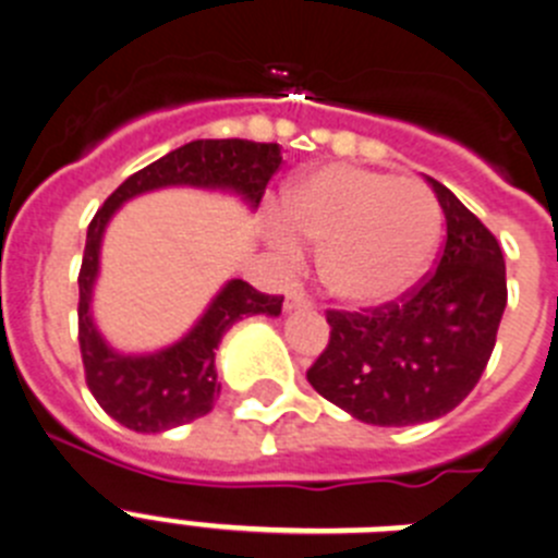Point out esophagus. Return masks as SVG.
<instances>
[{"label":"esophagus","instance_id":"1","mask_svg":"<svg viewBox=\"0 0 558 558\" xmlns=\"http://www.w3.org/2000/svg\"><path fill=\"white\" fill-rule=\"evenodd\" d=\"M310 307H313V302H310L302 290H290L288 299H284V310H288V313H293V310H310Z\"/></svg>","mask_w":558,"mask_h":558}]
</instances>
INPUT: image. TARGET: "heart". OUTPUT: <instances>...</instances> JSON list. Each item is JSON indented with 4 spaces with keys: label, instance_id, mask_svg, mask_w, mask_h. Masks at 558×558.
<instances>
[{
    "label": "heart",
    "instance_id": "b5f03b06",
    "mask_svg": "<svg viewBox=\"0 0 558 558\" xmlns=\"http://www.w3.org/2000/svg\"><path fill=\"white\" fill-rule=\"evenodd\" d=\"M279 211L284 229L318 245L324 290L352 307L405 295L430 265L441 234V206L430 186L354 165L304 172L284 190ZM289 235L276 231L282 251L295 248Z\"/></svg>",
    "mask_w": 558,
    "mask_h": 558
}]
</instances>
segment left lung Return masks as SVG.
<instances>
[{
  "label": "left lung",
  "instance_id": "1",
  "mask_svg": "<svg viewBox=\"0 0 558 558\" xmlns=\"http://www.w3.org/2000/svg\"><path fill=\"white\" fill-rule=\"evenodd\" d=\"M447 220L438 268L399 304L329 313V347L310 386L377 427L441 418L470 397L495 349L506 310L502 251L461 201L427 179Z\"/></svg>",
  "mask_w": 558,
  "mask_h": 558
}]
</instances>
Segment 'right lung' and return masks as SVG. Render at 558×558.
I'll return each mask as SVG.
<instances>
[{
  "instance_id": "right-lung-1",
  "label": "right lung",
  "mask_w": 558,
  "mask_h": 558,
  "mask_svg": "<svg viewBox=\"0 0 558 558\" xmlns=\"http://www.w3.org/2000/svg\"><path fill=\"white\" fill-rule=\"evenodd\" d=\"M279 165L282 147L274 142L195 140L133 172L88 223L77 276L83 366L102 411L128 430L165 433L206 416L220 393L215 352L223 335L248 315L276 318L284 299L259 293L243 279H229L179 340L153 352H122L108 343L95 322V284L100 279V251L108 223L128 201L170 186L223 192L254 211Z\"/></svg>"
}]
</instances>
